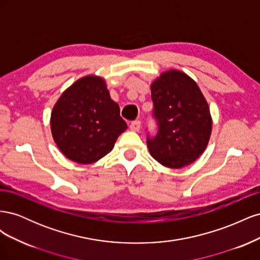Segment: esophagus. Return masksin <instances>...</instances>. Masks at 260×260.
<instances>
[{
    "label": "esophagus",
    "mask_w": 260,
    "mask_h": 260,
    "mask_svg": "<svg viewBox=\"0 0 260 260\" xmlns=\"http://www.w3.org/2000/svg\"><path fill=\"white\" fill-rule=\"evenodd\" d=\"M130 129L132 130V131H140V129H141V121L140 120H136V121H132L131 123H130Z\"/></svg>",
    "instance_id": "34e87169"
}]
</instances>
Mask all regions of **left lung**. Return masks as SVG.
I'll return each instance as SVG.
<instances>
[{"label":"left lung","instance_id":"1","mask_svg":"<svg viewBox=\"0 0 260 260\" xmlns=\"http://www.w3.org/2000/svg\"><path fill=\"white\" fill-rule=\"evenodd\" d=\"M151 91L158 130L147 136L148 151L165 167L187 166L205 151L211 135L207 102L192 78L175 69L157 78Z\"/></svg>","mask_w":260,"mask_h":260}]
</instances>
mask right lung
Instances as JSON below:
<instances>
[{
    "instance_id": "obj_1",
    "label": "right lung",
    "mask_w": 260,
    "mask_h": 260,
    "mask_svg": "<svg viewBox=\"0 0 260 260\" xmlns=\"http://www.w3.org/2000/svg\"><path fill=\"white\" fill-rule=\"evenodd\" d=\"M103 78L85 76L64 91L51 114L55 143L70 160L92 164L112 151L127 129Z\"/></svg>"
}]
</instances>
